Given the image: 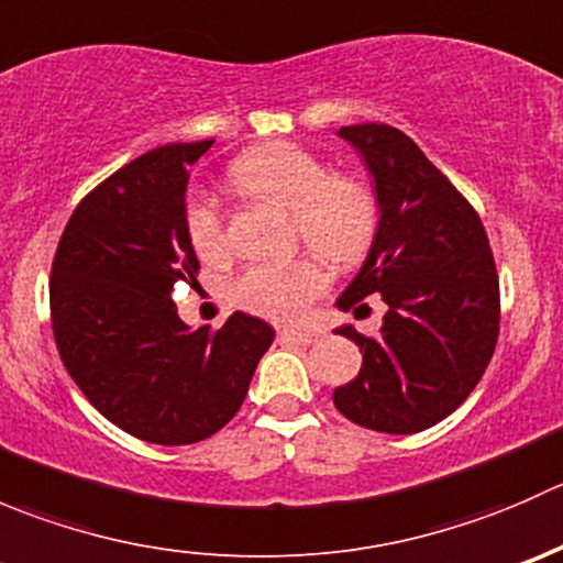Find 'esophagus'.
Masks as SVG:
<instances>
[{"mask_svg":"<svg viewBox=\"0 0 563 563\" xmlns=\"http://www.w3.org/2000/svg\"><path fill=\"white\" fill-rule=\"evenodd\" d=\"M280 334L283 338L294 340V343H302V345L316 343V340L321 338V332H318V329H302V327H286Z\"/></svg>","mask_w":563,"mask_h":563,"instance_id":"esophagus-1","label":"esophagus"}]
</instances>
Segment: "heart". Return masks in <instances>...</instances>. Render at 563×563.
I'll return each mask as SVG.
<instances>
[{"instance_id":"1","label":"heart","mask_w":563,"mask_h":563,"mask_svg":"<svg viewBox=\"0 0 563 563\" xmlns=\"http://www.w3.org/2000/svg\"><path fill=\"white\" fill-rule=\"evenodd\" d=\"M231 179L255 201L275 203L294 214L299 236L332 264L349 266L365 258L376 240L378 198L356 176L329 174L327 166L297 144L275 141L236 157ZM187 234L201 258L220 261L231 253L223 212L212 198L187 207ZM329 286V272L316 255L291 261H261L234 283V302L255 316L294 321Z\"/></svg>"}]
</instances>
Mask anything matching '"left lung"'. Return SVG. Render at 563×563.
I'll return each mask as SVG.
<instances>
[{"mask_svg":"<svg viewBox=\"0 0 563 563\" xmlns=\"http://www.w3.org/2000/svg\"><path fill=\"white\" fill-rule=\"evenodd\" d=\"M338 135L373 176L378 229L334 305L360 316L378 294L387 313L378 338L334 329L360 345L362 367L332 400L362 428L419 433L455 411L496 351V264L479 214L406 133L367 122Z\"/></svg>","mask_w":563,"mask_h":563,"instance_id":"obj_1","label":"left lung"}]
</instances>
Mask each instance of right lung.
<instances>
[{
    "label": "right lung",
    "mask_w": 563,
    "mask_h": 563,
    "mask_svg": "<svg viewBox=\"0 0 563 563\" xmlns=\"http://www.w3.org/2000/svg\"><path fill=\"white\" fill-rule=\"evenodd\" d=\"M214 139L166 144L100 181L70 214L51 269L56 349L100 413L141 441L196 444L231 422L275 329L247 313L209 332L181 321L176 283L198 258L187 168Z\"/></svg>",
    "instance_id": "1"
}]
</instances>
